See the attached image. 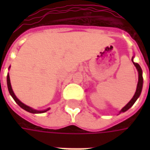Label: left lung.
<instances>
[{
    "label": "left lung",
    "instance_id": "8db88e82",
    "mask_svg": "<svg viewBox=\"0 0 150 150\" xmlns=\"http://www.w3.org/2000/svg\"><path fill=\"white\" fill-rule=\"evenodd\" d=\"M133 58H134V56L132 58V63L134 64V66L136 67V68L137 70V71H138V83H137V90H136V92L134 96H133V97L131 99V100L129 101L128 104H126L125 107L123 108L120 111V113L121 112H125L127 110H129L130 108L132 107V105L134 104L137 100L138 99L139 96H140V95L142 93V87H143V77H142V70L141 68V67L139 65L138 63H136V62H133Z\"/></svg>",
    "mask_w": 150,
    "mask_h": 150
}]
</instances>
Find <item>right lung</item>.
Segmentation results:
<instances>
[{
    "instance_id": "1",
    "label": "right lung",
    "mask_w": 150,
    "mask_h": 150,
    "mask_svg": "<svg viewBox=\"0 0 150 150\" xmlns=\"http://www.w3.org/2000/svg\"><path fill=\"white\" fill-rule=\"evenodd\" d=\"M10 68V66H9V67H8V70ZM7 86H8V92H9V94L11 96L13 99L14 100L15 102L17 103V104L21 108H23L24 110L27 111L29 112L30 113H43V112H47L48 110H50V108H48L47 109H45V110H36V109H34L33 108L30 107V106H27V105H25V104H23L21 101H20L18 99V97L15 96L14 92L13 91V89H12V86H11V83H10V78H9V75H7Z\"/></svg>"
}]
</instances>
